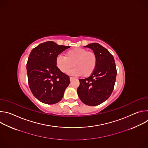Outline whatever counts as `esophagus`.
Wrapping results in <instances>:
<instances>
[{"label": "esophagus", "instance_id": "obj_1", "mask_svg": "<svg viewBox=\"0 0 148 148\" xmlns=\"http://www.w3.org/2000/svg\"><path fill=\"white\" fill-rule=\"evenodd\" d=\"M73 79H74V77H70V81H72Z\"/></svg>", "mask_w": 148, "mask_h": 148}]
</instances>
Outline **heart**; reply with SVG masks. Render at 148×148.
I'll use <instances>...</instances> for the list:
<instances>
[{
	"instance_id": "1",
	"label": "heart",
	"mask_w": 148,
	"mask_h": 148,
	"mask_svg": "<svg viewBox=\"0 0 148 148\" xmlns=\"http://www.w3.org/2000/svg\"><path fill=\"white\" fill-rule=\"evenodd\" d=\"M97 62V58L94 52L82 48L71 49L65 53V57L60 55L56 58V65L62 73H67L74 66L71 74H82L84 77H88L94 72Z\"/></svg>"
}]
</instances>
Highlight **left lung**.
<instances>
[{
  "mask_svg": "<svg viewBox=\"0 0 148 148\" xmlns=\"http://www.w3.org/2000/svg\"><path fill=\"white\" fill-rule=\"evenodd\" d=\"M85 47L91 49L95 54L97 66L90 77L79 79L77 93L84 103L96 106L106 101L114 90L117 74L116 65L113 56L99 44L93 43Z\"/></svg>",
  "mask_w": 148,
  "mask_h": 148,
  "instance_id": "8db88e82",
  "label": "left lung"
}]
</instances>
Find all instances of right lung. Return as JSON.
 I'll return each mask as SVG.
<instances>
[{
    "label": "right lung",
    "mask_w": 148,
    "mask_h": 148,
    "mask_svg": "<svg viewBox=\"0 0 148 148\" xmlns=\"http://www.w3.org/2000/svg\"><path fill=\"white\" fill-rule=\"evenodd\" d=\"M70 46L46 41L34 48L27 62L30 89L40 102L54 104L61 100L70 84V77L56 66V58Z\"/></svg>",
    "instance_id": "right-lung-1"
}]
</instances>
